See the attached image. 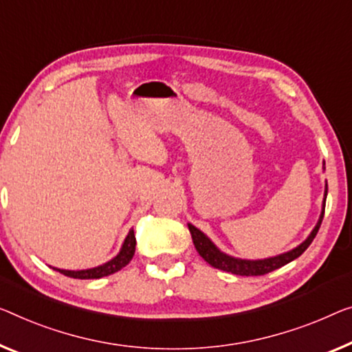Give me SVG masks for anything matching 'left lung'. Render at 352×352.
I'll list each match as a JSON object with an SVG mask.
<instances>
[{
	"instance_id": "obj_1",
	"label": "left lung",
	"mask_w": 352,
	"mask_h": 352,
	"mask_svg": "<svg viewBox=\"0 0 352 352\" xmlns=\"http://www.w3.org/2000/svg\"><path fill=\"white\" fill-rule=\"evenodd\" d=\"M326 196H327V185H326ZM324 210H326V197H324L322 202V212L321 217H319V221L314 229L311 230V234L308 235V239L305 242H302L297 248H294L287 253L278 254L275 258H267V259H258V261H250V259H239V258H232L226 253H223L221 250L217 248L212 240H210L206 234L201 232L197 228H194L192 224H188V229H190L191 237H192V243L196 246L197 253L202 256L204 261H207L210 265L214 267V269L224 270V272H230L234 275H240V276H259V275H265L269 272H274L280 267L289 264L291 261L297 259L303 251H305L308 246L311 245L313 239L316 237L319 228H321L322 218H324Z\"/></svg>"
}]
</instances>
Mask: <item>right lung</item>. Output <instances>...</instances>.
<instances>
[{
  "mask_svg": "<svg viewBox=\"0 0 352 352\" xmlns=\"http://www.w3.org/2000/svg\"><path fill=\"white\" fill-rule=\"evenodd\" d=\"M135 251V235L134 230L131 229L129 234L126 235L124 242L120 253L115 256L113 259H110L106 264L94 267V269H87V270H63V269H55L54 270L60 272V274L71 276V278H78V280H94V278H102L107 275H112L115 272L122 270L124 265L129 264V261L133 259Z\"/></svg>",
  "mask_w": 352,
  "mask_h": 352,
  "instance_id": "right-lung-1",
  "label": "right lung"
}]
</instances>
